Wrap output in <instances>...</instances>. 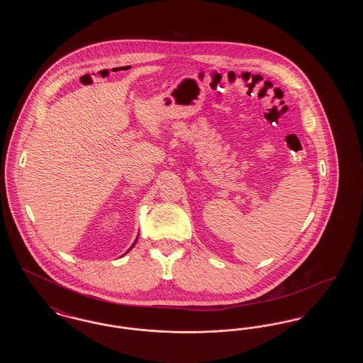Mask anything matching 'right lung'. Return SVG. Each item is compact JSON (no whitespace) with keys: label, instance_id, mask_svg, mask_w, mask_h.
Wrapping results in <instances>:
<instances>
[{"label":"right lung","instance_id":"obj_1","mask_svg":"<svg viewBox=\"0 0 363 363\" xmlns=\"http://www.w3.org/2000/svg\"><path fill=\"white\" fill-rule=\"evenodd\" d=\"M136 241H138V240H136ZM136 241H135V243H133V245H132V247H133V246H135V245H136ZM132 247H130V249H132ZM130 249H129V250H130ZM129 250H128V252H129ZM128 252H126V253H128Z\"/></svg>","mask_w":363,"mask_h":363}]
</instances>
